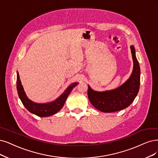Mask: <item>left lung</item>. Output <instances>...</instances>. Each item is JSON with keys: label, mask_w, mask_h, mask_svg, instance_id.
Masks as SVG:
<instances>
[{"label": "left lung", "mask_w": 158, "mask_h": 158, "mask_svg": "<svg viewBox=\"0 0 158 158\" xmlns=\"http://www.w3.org/2000/svg\"><path fill=\"white\" fill-rule=\"evenodd\" d=\"M133 68L130 77L118 88L106 91H96L88 85V97L91 104L103 113H113L130 106L136 98L140 86V66L133 45L130 46Z\"/></svg>", "instance_id": "8db88e82"}]
</instances>
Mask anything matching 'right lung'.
<instances>
[{"label": "right lung", "instance_id": "add662e5", "mask_svg": "<svg viewBox=\"0 0 158 158\" xmlns=\"http://www.w3.org/2000/svg\"><path fill=\"white\" fill-rule=\"evenodd\" d=\"M79 83L76 82L69 85L62 94L53 101L48 103H36L32 101L27 97L23 86L21 85L19 72H17V90L22 103L29 112L40 117L49 116L59 111L64 106L70 92Z\"/></svg>", "mask_w": 158, "mask_h": 158}]
</instances>
